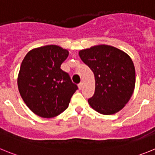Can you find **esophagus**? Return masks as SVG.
Listing matches in <instances>:
<instances>
[{
    "label": "esophagus",
    "mask_w": 155,
    "mask_h": 155,
    "mask_svg": "<svg viewBox=\"0 0 155 155\" xmlns=\"http://www.w3.org/2000/svg\"><path fill=\"white\" fill-rule=\"evenodd\" d=\"M78 87L79 89H82V87H83V83H82V82H81L80 84H78Z\"/></svg>",
    "instance_id": "34e87169"
}]
</instances>
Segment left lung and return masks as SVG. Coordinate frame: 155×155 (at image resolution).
Wrapping results in <instances>:
<instances>
[{
    "label": "left lung",
    "mask_w": 155,
    "mask_h": 155,
    "mask_svg": "<svg viewBox=\"0 0 155 155\" xmlns=\"http://www.w3.org/2000/svg\"><path fill=\"white\" fill-rule=\"evenodd\" d=\"M81 61L94 75V94L90 106L103 115L118 113L130 101L135 87L136 74L130 57L109 45H97L79 51Z\"/></svg>",
    "instance_id": "left-lung-1"
}]
</instances>
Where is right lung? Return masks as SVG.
<instances>
[{"mask_svg":"<svg viewBox=\"0 0 155 155\" xmlns=\"http://www.w3.org/2000/svg\"><path fill=\"white\" fill-rule=\"evenodd\" d=\"M69 52L57 45L30 50L23 59L18 75V87L30 110L43 118H53L69 105L78 86L61 69Z\"/></svg>","mask_w":155,"mask_h":155,"instance_id":"add662e5","label":"right lung"}]
</instances>
